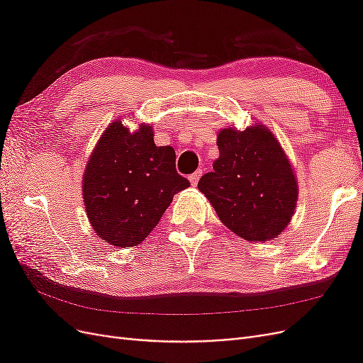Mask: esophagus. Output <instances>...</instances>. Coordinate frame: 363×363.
<instances>
[{"label": "esophagus", "instance_id": "1", "mask_svg": "<svg viewBox=\"0 0 363 363\" xmlns=\"http://www.w3.org/2000/svg\"><path fill=\"white\" fill-rule=\"evenodd\" d=\"M201 175H203V169H196L194 174H191V175H189V180H191L192 186H196V184H199V180H200Z\"/></svg>", "mask_w": 363, "mask_h": 363}]
</instances>
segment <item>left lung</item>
Masks as SVG:
<instances>
[{
    "mask_svg": "<svg viewBox=\"0 0 363 363\" xmlns=\"http://www.w3.org/2000/svg\"><path fill=\"white\" fill-rule=\"evenodd\" d=\"M219 157L199 189L235 235L265 242L291 223L298 184L288 157L267 127L218 135Z\"/></svg>",
    "mask_w": 363,
    "mask_h": 363,
    "instance_id": "1",
    "label": "left lung"
}]
</instances>
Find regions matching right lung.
Masks as SVG:
<instances>
[{"label": "right lung", "mask_w": 363, "mask_h": 363, "mask_svg": "<svg viewBox=\"0 0 363 363\" xmlns=\"http://www.w3.org/2000/svg\"><path fill=\"white\" fill-rule=\"evenodd\" d=\"M151 125L136 133L115 121L87 162L83 199L98 238L119 248L140 244L172 196L191 183L175 169L172 147H157Z\"/></svg>", "instance_id": "add662e5"}]
</instances>
